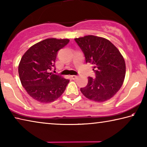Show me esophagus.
<instances>
[{
	"label": "esophagus",
	"mask_w": 147,
	"mask_h": 147,
	"mask_svg": "<svg viewBox=\"0 0 147 147\" xmlns=\"http://www.w3.org/2000/svg\"><path fill=\"white\" fill-rule=\"evenodd\" d=\"M78 78V76H76V75H72L71 76V78L73 79V80H75Z\"/></svg>",
	"instance_id": "1"
}]
</instances>
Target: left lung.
<instances>
[{
    "label": "left lung",
    "instance_id": "1",
    "mask_svg": "<svg viewBox=\"0 0 147 147\" xmlns=\"http://www.w3.org/2000/svg\"><path fill=\"white\" fill-rule=\"evenodd\" d=\"M74 40L84 54L86 63L93 66L96 78L88 77V83L80 91L86 98L104 102L112 98L123 86L126 73L123 56L108 39L92 35Z\"/></svg>",
    "mask_w": 147,
    "mask_h": 147
}]
</instances>
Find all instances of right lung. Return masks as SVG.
<instances>
[{"label": "right lung", "mask_w": 147, "mask_h": 147, "mask_svg": "<svg viewBox=\"0 0 147 147\" xmlns=\"http://www.w3.org/2000/svg\"><path fill=\"white\" fill-rule=\"evenodd\" d=\"M69 42L68 39H46L32 45L21 58L20 80L27 93L37 101L52 102L65 90L69 80L51 71L55 67L58 51Z\"/></svg>", "instance_id": "right-lung-1"}]
</instances>
